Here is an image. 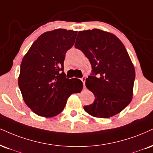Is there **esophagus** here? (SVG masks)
<instances>
[{"mask_svg": "<svg viewBox=\"0 0 153 153\" xmlns=\"http://www.w3.org/2000/svg\"><path fill=\"white\" fill-rule=\"evenodd\" d=\"M81 80H82V82H83V85H84V87L85 88V82H86V76H84L82 77V79H81Z\"/></svg>", "mask_w": 153, "mask_h": 153, "instance_id": "34e87169", "label": "esophagus"}]
</instances>
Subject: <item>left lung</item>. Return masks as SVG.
<instances>
[{"label": "left lung", "mask_w": 153, "mask_h": 153, "mask_svg": "<svg viewBox=\"0 0 153 153\" xmlns=\"http://www.w3.org/2000/svg\"><path fill=\"white\" fill-rule=\"evenodd\" d=\"M74 47L84 52L92 67L86 86L95 100L84 110L102 118L120 113L131 103L135 77L123 44L113 34L93 29L79 32Z\"/></svg>", "instance_id": "8db88e82"}]
</instances>
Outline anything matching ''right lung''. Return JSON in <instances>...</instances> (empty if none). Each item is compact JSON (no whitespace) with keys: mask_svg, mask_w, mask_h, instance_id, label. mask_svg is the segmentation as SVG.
I'll return each mask as SVG.
<instances>
[{"mask_svg":"<svg viewBox=\"0 0 153 153\" xmlns=\"http://www.w3.org/2000/svg\"><path fill=\"white\" fill-rule=\"evenodd\" d=\"M76 34L65 29L43 33L22 59L19 88L25 103L38 116H56L71 94L82 91V81L66 78L64 72L66 52L74 44Z\"/></svg>","mask_w":153,"mask_h":153,"instance_id":"right-lung-1","label":"right lung"}]
</instances>
